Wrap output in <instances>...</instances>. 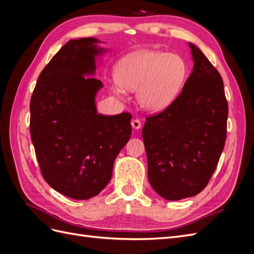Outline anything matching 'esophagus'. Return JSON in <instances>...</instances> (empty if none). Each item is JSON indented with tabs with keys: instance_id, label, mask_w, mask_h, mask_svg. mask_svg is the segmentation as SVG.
Here are the masks:
<instances>
[{
	"instance_id": "34e87169",
	"label": "esophagus",
	"mask_w": 254,
	"mask_h": 254,
	"mask_svg": "<svg viewBox=\"0 0 254 254\" xmlns=\"http://www.w3.org/2000/svg\"><path fill=\"white\" fill-rule=\"evenodd\" d=\"M131 126L134 129H140L141 128V121L139 119H132Z\"/></svg>"
}]
</instances>
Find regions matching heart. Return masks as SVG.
<instances>
[{"mask_svg":"<svg viewBox=\"0 0 254 254\" xmlns=\"http://www.w3.org/2000/svg\"><path fill=\"white\" fill-rule=\"evenodd\" d=\"M184 75L186 64L180 57L163 52L141 51L119 61L112 91L123 96L125 89L136 90L137 101L143 108L158 111L173 102Z\"/></svg>","mask_w":254,"mask_h":254,"instance_id":"obj_1","label":"heart"}]
</instances>
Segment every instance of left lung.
Wrapping results in <instances>:
<instances>
[{"label":"left lung","mask_w":254,"mask_h":254,"mask_svg":"<svg viewBox=\"0 0 254 254\" xmlns=\"http://www.w3.org/2000/svg\"><path fill=\"white\" fill-rule=\"evenodd\" d=\"M190 47L193 72L170 106L146 118L142 131L149 183L167 200L200 193L216 170L227 137L224 81L204 54Z\"/></svg>","instance_id":"8db88e82"}]
</instances>
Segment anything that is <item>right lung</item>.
Segmentation results:
<instances>
[{
	"label": "right lung",
	"mask_w": 254,
	"mask_h": 254,
	"mask_svg": "<svg viewBox=\"0 0 254 254\" xmlns=\"http://www.w3.org/2000/svg\"><path fill=\"white\" fill-rule=\"evenodd\" d=\"M94 38L66 42L38 77L30 98V137L44 180L73 199L96 196L111 179L114 160L131 134V114H98L101 80Z\"/></svg>",
	"instance_id": "right-lung-1"
}]
</instances>
